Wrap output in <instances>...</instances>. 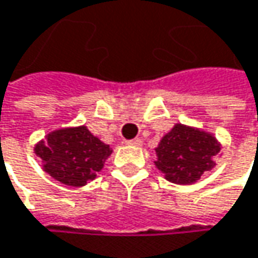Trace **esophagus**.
<instances>
[{"instance_id":"obj_1","label":"esophagus","mask_w":258,"mask_h":258,"mask_svg":"<svg viewBox=\"0 0 258 258\" xmlns=\"http://www.w3.org/2000/svg\"><path fill=\"white\" fill-rule=\"evenodd\" d=\"M127 144H130V146H142V140L140 139H131V140H127Z\"/></svg>"}]
</instances>
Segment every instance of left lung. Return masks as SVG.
I'll return each instance as SVG.
<instances>
[{"mask_svg":"<svg viewBox=\"0 0 258 258\" xmlns=\"http://www.w3.org/2000/svg\"><path fill=\"white\" fill-rule=\"evenodd\" d=\"M219 150V144L213 136L176 124L160 140L155 163L168 181L189 185L215 166L213 156Z\"/></svg>","mask_w":258,"mask_h":258,"instance_id":"left-lung-1","label":"left lung"}]
</instances>
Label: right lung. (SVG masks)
<instances>
[{"mask_svg": "<svg viewBox=\"0 0 258 258\" xmlns=\"http://www.w3.org/2000/svg\"><path fill=\"white\" fill-rule=\"evenodd\" d=\"M111 152L86 127L53 131L35 147L43 171L70 187H82L93 179Z\"/></svg>", "mask_w": 258, "mask_h": 258, "instance_id": "right-lung-1", "label": "right lung"}]
</instances>
